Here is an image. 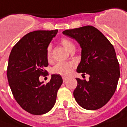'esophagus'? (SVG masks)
<instances>
[{
	"mask_svg": "<svg viewBox=\"0 0 127 127\" xmlns=\"http://www.w3.org/2000/svg\"><path fill=\"white\" fill-rule=\"evenodd\" d=\"M62 79H63V82H64V83H65V82H66L67 80L68 79V78L66 77H63Z\"/></svg>",
	"mask_w": 127,
	"mask_h": 127,
	"instance_id": "1",
	"label": "esophagus"
}]
</instances>
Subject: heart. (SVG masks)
I'll list each match as a JSON object with an SVG mask.
<instances>
[{
  "label": "heart",
  "mask_w": 127,
  "mask_h": 127,
  "mask_svg": "<svg viewBox=\"0 0 127 127\" xmlns=\"http://www.w3.org/2000/svg\"><path fill=\"white\" fill-rule=\"evenodd\" d=\"M61 43L69 52L71 50L72 48L75 47L73 43L67 38H62L61 40ZM46 57L48 60H50L52 58V46L50 44L47 47ZM73 66L74 64L72 62H59L52 68V73L60 75H69L71 73Z\"/></svg>",
  "instance_id": "heart-1"
}]
</instances>
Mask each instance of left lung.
<instances>
[{
	"label": "left lung",
	"mask_w": 127,
	"mask_h": 127,
	"mask_svg": "<svg viewBox=\"0 0 127 127\" xmlns=\"http://www.w3.org/2000/svg\"><path fill=\"white\" fill-rule=\"evenodd\" d=\"M62 33L79 44L81 58L77 72L89 75V81L76 78L74 98L84 109H100L111 98L120 77L114 47L98 29L91 25L67 29Z\"/></svg>",
	"instance_id": "obj_1"
}]
</instances>
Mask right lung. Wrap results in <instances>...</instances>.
<instances>
[{"mask_svg": "<svg viewBox=\"0 0 127 127\" xmlns=\"http://www.w3.org/2000/svg\"><path fill=\"white\" fill-rule=\"evenodd\" d=\"M57 33L58 29L28 33L13 47L9 56L7 77L12 94L18 104L33 115L51 110L63 83L58 74L51 75L45 85L39 80L40 75L46 74V50Z\"/></svg>", "mask_w": 127, "mask_h": 127, "instance_id": "1", "label": "right lung"}]
</instances>
